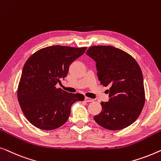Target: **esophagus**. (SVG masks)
Returning a JSON list of instances; mask_svg holds the SVG:
<instances>
[{
	"label": "esophagus",
	"instance_id": "esophagus-1",
	"mask_svg": "<svg viewBox=\"0 0 161 161\" xmlns=\"http://www.w3.org/2000/svg\"><path fill=\"white\" fill-rule=\"evenodd\" d=\"M85 100L86 102H92V101H94V99L88 98V97H85Z\"/></svg>",
	"mask_w": 161,
	"mask_h": 161
}]
</instances>
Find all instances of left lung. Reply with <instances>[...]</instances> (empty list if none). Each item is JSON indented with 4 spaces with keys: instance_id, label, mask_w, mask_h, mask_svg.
<instances>
[{
    "instance_id": "obj_1",
    "label": "left lung",
    "mask_w": 161,
    "mask_h": 161,
    "mask_svg": "<svg viewBox=\"0 0 161 161\" xmlns=\"http://www.w3.org/2000/svg\"><path fill=\"white\" fill-rule=\"evenodd\" d=\"M86 55L96 62L98 80L109 100L101 102L102 111L94 120L103 128L122 130L130 125L141 114L145 102L143 75L135 59L112 46H93Z\"/></svg>"
}]
</instances>
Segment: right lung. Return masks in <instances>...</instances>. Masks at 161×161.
<instances>
[{
  "label": "right lung",
  "mask_w": 161,
  "mask_h": 161,
  "mask_svg": "<svg viewBox=\"0 0 161 161\" xmlns=\"http://www.w3.org/2000/svg\"><path fill=\"white\" fill-rule=\"evenodd\" d=\"M86 49L47 47L36 52L25 63L17 98L24 115L36 128L50 130L62 126L69 119L72 104L84 101L83 95L69 93L55 86Z\"/></svg>",
  "instance_id": "obj_1"
}]
</instances>
